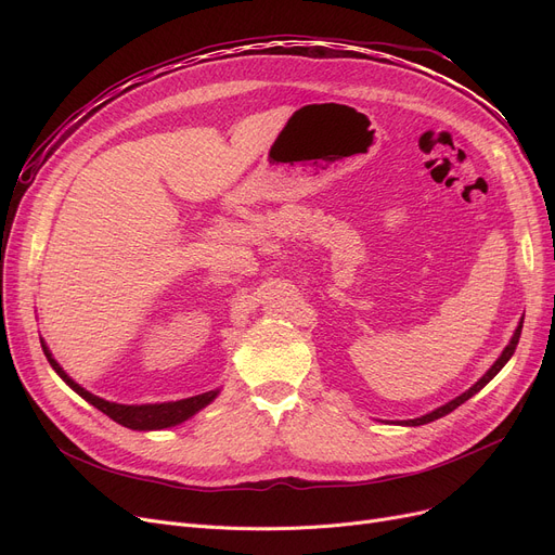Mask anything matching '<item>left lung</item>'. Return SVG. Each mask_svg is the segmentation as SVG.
Segmentation results:
<instances>
[{
    "instance_id": "obj_1",
    "label": "left lung",
    "mask_w": 555,
    "mask_h": 555,
    "mask_svg": "<svg viewBox=\"0 0 555 555\" xmlns=\"http://www.w3.org/2000/svg\"><path fill=\"white\" fill-rule=\"evenodd\" d=\"M519 335H521V322H519V326L515 328V333H513V337H511V341H508V346L504 348L502 351V356L498 358V362H494L481 377L479 380L468 389V391H463L461 396H456L454 400H450V402H446L443 406H439V410H434V412H429V414H425V416H421V418H412V421H402L400 425H410V427H416V425H425V423H431V421H436V418H441V416H446V414H450V412H454L459 404H463L465 400H470L475 393H479L494 375H498L502 369H504V364L513 358V353H515V348H517V341H519Z\"/></svg>"
}]
</instances>
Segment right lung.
<instances>
[{
	"instance_id": "right-lung-1",
	"label": "right lung",
	"mask_w": 555,
	"mask_h": 555,
	"mask_svg": "<svg viewBox=\"0 0 555 555\" xmlns=\"http://www.w3.org/2000/svg\"><path fill=\"white\" fill-rule=\"evenodd\" d=\"M42 351H44L49 364L53 366V371L61 375L63 380L80 398H85L87 402L94 404L96 410H101L112 421H116V423L124 425V427H130V429L149 431V429H164V427L180 425V423L189 421L191 416H195L199 410H204V406H207L209 402H214V398L218 396V389H216V391H207V393H199V396H193V398L175 400V402H159V404H119V402H109V400H103V398L90 393L87 389H82L80 385H76L72 377L63 371V366L51 358V351H49L44 341H42Z\"/></svg>"
}]
</instances>
